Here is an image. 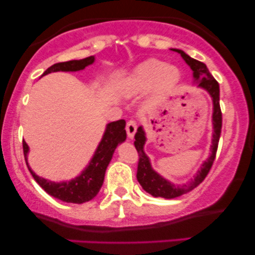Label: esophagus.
<instances>
[{"instance_id": "34e87169", "label": "esophagus", "mask_w": 255, "mask_h": 255, "mask_svg": "<svg viewBox=\"0 0 255 255\" xmlns=\"http://www.w3.org/2000/svg\"><path fill=\"white\" fill-rule=\"evenodd\" d=\"M126 130H127L128 136H129L130 139H131V137L134 136V134H135V131H136V124H135V121H133V120L128 121L127 125H126Z\"/></svg>"}]
</instances>
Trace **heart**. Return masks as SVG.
<instances>
[{"instance_id":"obj_1","label":"heart","mask_w":255,"mask_h":255,"mask_svg":"<svg viewBox=\"0 0 255 255\" xmlns=\"http://www.w3.org/2000/svg\"><path fill=\"white\" fill-rule=\"evenodd\" d=\"M178 77L180 72L175 66L165 64L156 58H150L135 67L130 75L122 81L121 90L125 95L129 96L156 85L157 90L163 92L174 86Z\"/></svg>"}]
</instances>
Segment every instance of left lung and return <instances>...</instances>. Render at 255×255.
I'll return each instance as SVG.
<instances>
[{
    "mask_svg": "<svg viewBox=\"0 0 255 255\" xmlns=\"http://www.w3.org/2000/svg\"><path fill=\"white\" fill-rule=\"evenodd\" d=\"M174 51L178 52L182 56V58L186 61V63L191 67L193 71V78L194 81H197L198 87L204 89L209 95L211 96L212 103H213V113H212V125H213V134H212V145H211V153H210L209 158L203 163L201 168L199 169L197 175L194 178H192L187 184H174L170 181L165 180L164 177L160 176L158 172H156L152 168L150 158L146 156L144 152V145L146 142V134L144 131V128L140 126L137 128L135 133V148L139 154V163H137V172L136 178L144 191L150 193L153 197H160L165 199H174L177 197H181L182 194L191 192L195 187L204 181V178L207 176L210 169L215 162L216 152L218 148V141L219 136H221V129H222V111L221 107H219V85L215 78L212 77L211 73L207 69L206 64L200 62V61L194 60L191 56L186 54V52L180 50V49H172Z\"/></svg>",
    "mask_w": 255,
    "mask_h": 255,
    "instance_id": "1",
    "label": "left lung"
}]
</instances>
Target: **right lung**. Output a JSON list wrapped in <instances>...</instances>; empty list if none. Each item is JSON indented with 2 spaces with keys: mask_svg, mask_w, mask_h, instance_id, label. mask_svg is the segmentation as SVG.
Returning <instances> with one entry per match:
<instances>
[{
  "mask_svg": "<svg viewBox=\"0 0 255 255\" xmlns=\"http://www.w3.org/2000/svg\"><path fill=\"white\" fill-rule=\"evenodd\" d=\"M95 62V56H90L83 60H73L67 61V62H60L52 64L45 72L43 73L42 77L54 72H78L83 71L87 66ZM126 121L125 120H119V121L110 122L107 125L105 131L99 142L97 150L93 154L92 159L90 160L89 165L81 171V174L73 178L71 181H64V182H52L45 178L39 177L31 170L30 165L27 163V153L28 145L22 141V148H24V156L26 164H27L28 170L33 176L36 182L48 193L51 197L60 199L64 203L73 204H83L86 201L92 200L96 195L98 194L102 184H103L105 170L109 165L111 158H113L114 152L119 144L124 142L127 137L126 134Z\"/></svg>",
  "mask_w": 255,
  "mask_h": 255,
  "instance_id": "obj_1",
  "label": "right lung"
}]
</instances>
